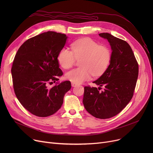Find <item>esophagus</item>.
Segmentation results:
<instances>
[{
    "label": "esophagus",
    "mask_w": 153,
    "mask_h": 153,
    "mask_svg": "<svg viewBox=\"0 0 153 153\" xmlns=\"http://www.w3.org/2000/svg\"><path fill=\"white\" fill-rule=\"evenodd\" d=\"M71 85H72V87H76V86H77V84H75V83H74V82H71Z\"/></svg>",
    "instance_id": "obj_1"
}]
</instances>
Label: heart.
Wrapping results in <instances>:
<instances>
[{
	"label": "heart",
	"instance_id": "heart-1",
	"mask_svg": "<svg viewBox=\"0 0 153 153\" xmlns=\"http://www.w3.org/2000/svg\"><path fill=\"white\" fill-rule=\"evenodd\" d=\"M72 51L66 48L58 55L59 65L69 69L74 65L76 59H81L80 66L68 72L65 77L75 84L82 83L91 78L92 74L98 76L106 70L110 62L111 54L108 48L100 46L91 38H83L71 44Z\"/></svg>",
	"mask_w": 153,
	"mask_h": 153
}]
</instances>
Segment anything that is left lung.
I'll return each mask as SVG.
<instances>
[{
  "label": "left lung",
  "instance_id": "left-lung-1",
  "mask_svg": "<svg viewBox=\"0 0 153 153\" xmlns=\"http://www.w3.org/2000/svg\"><path fill=\"white\" fill-rule=\"evenodd\" d=\"M111 49L109 66L95 83L99 88L84 87L83 104L95 118L106 119L118 114L133 97L138 76V64L126 42L108 33L99 34ZM104 91H99L100 86Z\"/></svg>",
  "mask_w": 153,
  "mask_h": 153
}]
</instances>
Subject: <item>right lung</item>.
I'll return each instance as SVG.
<instances>
[{"label": "right lung", "instance_id": "add662e5", "mask_svg": "<svg viewBox=\"0 0 153 153\" xmlns=\"http://www.w3.org/2000/svg\"><path fill=\"white\" fill-rule=\"evenodd\" d=\"M67 38L65 34L45 32L27 39L15 54L11 69L15 94L23 107L36 116L55 114L71 89L70 81L58 82L63 74L58 55ZM53 83L56 85L48 88Z\"/></svg>", "mask_w": 153, "mask_h": 153}]
</instances>
